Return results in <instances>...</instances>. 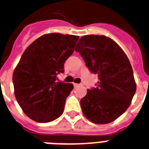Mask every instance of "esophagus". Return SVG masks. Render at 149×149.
<instances>
[{
    "mask_svg": "<svg viewBox=\"0 0 149 149\" xmlns=\"http://www.w3.org/2000/svg\"><path fill=\"white\" fill-rule=\"evenodd\" d=\"M82 85H83L82 83H79H79H74V84H73V86H74V87L79 86H82Z\"/></svg>",
    "mask_w": 149,
    "mask_h": 149,
    "instance_id": "34e87169",
    "label": "esophagus"
}]
</instances>
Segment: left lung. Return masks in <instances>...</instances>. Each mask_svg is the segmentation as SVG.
<instances>
[{"label":"left lung","mask_w":149,"mask_h":149,"mask_svg":"<svg viewBox=\"0 0 149 149\" xmlns=\"http://www.w3.org/2000/svg\"><path fill=\"white\" fill-rule=\"evenodd\" d=\"M77 46L75 50L99 78L96 86L81 99L83 114L96 124L111 123L126 111L136 91L130 62L122 48L105 36L86 35Z\"/></svg>","instance_id":"8db88e82"}]
</instances>
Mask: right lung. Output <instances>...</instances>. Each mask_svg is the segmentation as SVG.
Returning <instances> with one entry per match:
<instances>
[{"mask_svg":"<svg viewBox=\"0 0 149 149\" xmlns=\"http://www.w3.org/2000/svg\"><path fill=\"white\" fill-rule=\"evenodd\" d=\"M78 36L48 33L24 52L13 74L14 95L25 114L37 123H49L63 114L72 83L56 82L64 63L74 51Z\"/></svg>","mask_w":149,"mask_h":149,"instance_id":"add662e5","label":"right lung"}]
</instances>
